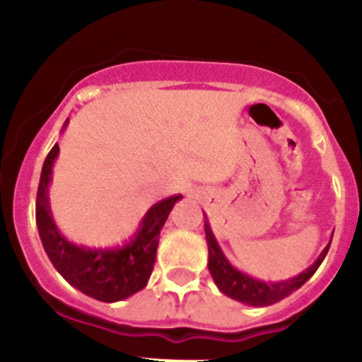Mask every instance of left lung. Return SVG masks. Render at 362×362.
<instances>
[{"label":"left lung","instance_id":"left-lung-1","mask_svg":"<svg viewBox=\"0 0 362 362\" xmlns=\"http://www.w3.org/2000/svg\"><path fill=\"white\" fill-rule=\"evenodd\" d=\"M204 236H206L208 245V272L211 273L215 286L228 298L249 306H269L273 303L280 301V299L287 298L289 294H293L294 291H298L306 280L312 279L317 268L322 264L331 245V242L327 243L326 249L320 252V255L313 261V264L308 266L299 275L293 276V279L280 280V282H262V280L254 279V276H249L247 273L236 269L226 259L224 252L218 247L217 240H215L214 233H211L206 215H204ZM331 240H333V236H331Z\"/></svg>","mask_w":362,"mask_h":362}]
</instances>
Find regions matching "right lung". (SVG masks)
<instances>
[{
	"label": "right lung",
	"instance_id": "1",
	"mask_svg": "<svg viewBox=\"0 0 362 362\" xmlns=\"http://www.w3.org/2000/svg\"><path fill=\"white\" fill-rule=\"evenodd\" d=\"M68 122L69 119H66L61 133H64ZM57 156L59 145L56 144L43 163L36 194V226L43 249L54 268L69 286L98 301H122L145 289L154 269L160 229L182 196H171L152 204L141 217L134 235L122 245L107 249L76 245L64 238L50 210L49 187Z\"/></svg>",
	"mask_w": 362,
	"mask_h": 362
}]
</instances>
